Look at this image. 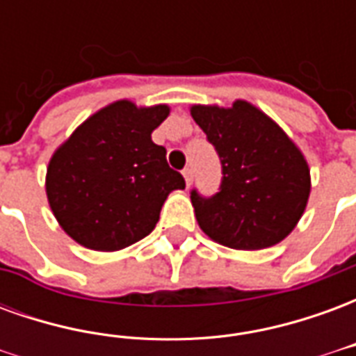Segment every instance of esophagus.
I'll return each mask as SVG.
<instances>
[{
	"label": "esophagus",
	"instance_id": "1",
	"mask_svg": "<svg viewBox=\"0 0 356 356\" xmlns=\"http://www.w3.org/2000/svg\"><path fill=\"white\" fill-rule=\"evenodd\" d=\"M183 177H185L186 185H191V183H193V177H194L193 170H191V168H185V170H183Z\"/></svg>",
	"mask_w": 356,
	"mask_h": 356
}]
</instances>
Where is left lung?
<instances>
[{
  "label": "left lung",
  "instance_id": "left-lung-1",
  "mask_svg": "<svg viewBox=\"0 0 356 356\" xmlns=\"http://www.w3.org/2000/svg\"><path fill=\"white\" fill-rule=\"evenodd\" d=\"M221 160L211 196L191 191L200 229L234 250H263L284 240L305 211L311 177L305 158L278 125L246 101L232 108H191Z\"/></svg>",
  "mask_w": 356,
  "mask_h": 356
}]
</instances>
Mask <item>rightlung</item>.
Masks as SVG:
<instances>
[{"label": "right lung", "instance_id": "1", "mask_svg": "<svg viewBox=\"0 0 356 356\" xmlns=\"http://www.w3.org/2000/svg\"><path fill=\"white\" fill-rule=\"evenodd\" d=\"M170 114L165 104L137 108L118 101L86 120L53 154L47 198L68 236L97 252H116L145 238L168 194L185 188L165 148L150 133Z\"/></svg>", "mask_w": 356, "mask_h": 356}]
</instances>
